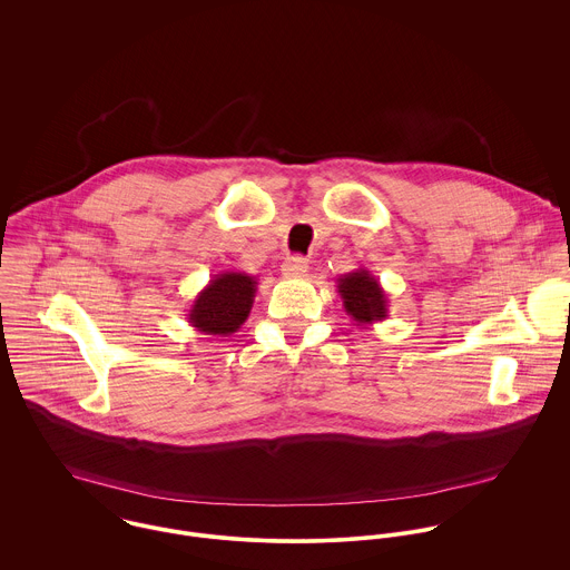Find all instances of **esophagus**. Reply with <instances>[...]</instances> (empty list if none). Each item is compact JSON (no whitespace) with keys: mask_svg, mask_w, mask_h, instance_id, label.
Masks as SVG:
<instances>
[{"mask_svg":"<svg viewBox=\"0 0 570 570\" xmlns=\"http://www.w3.org/2000/svg\"><path fill=\"white\" fill-rule=\"evenodd\" d=\"M283 276H289V278H298V276H305L309 272V265H307V258L303 256H287L283 267H281Z\"/></svg>","mask_w":570,"mask_h":570,"instance_id":"34e87169","label":"esophagus"}]
</instances>
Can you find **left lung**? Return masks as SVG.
Segmentation results:
<instances>
[{"instance_id":"1","label":"left lung","mask_w":570,"mask_h":570,"mask_svg":"<svg viewBox=\"0 0 570 570\" xmlns=\"http://www.w3.org/2000/svg\"><path fill=\"white\" fill-rule=\"evenodd\" d=\"M344 312L353 325L366 328L389 318V296L380 281L364 267L342 274L335 281Z\"/></svg>"}]
</instances>
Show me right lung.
I'll return each instance as SVG.
<instances>
[{"mask_svg":"<svg viewBox=\"0 0 570 570\" xmlns=\"http://www.w3.org/2000/svg\"><path fill=\"white\" fill-rule=\"evenodd\" d=\"M258 281L245 272L215 274L195 296L186 318L206 335H233L239 331L252 309Z\"/></svg>","mask_w":570,"mask_h":570,"instance_id":"1","label":"right lung"}]
</instances>
